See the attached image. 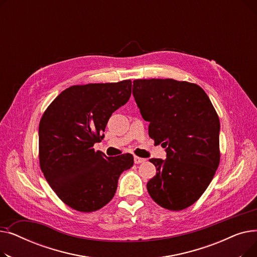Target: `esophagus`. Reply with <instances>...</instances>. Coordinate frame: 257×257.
I'll use <instances>...</instances> for the list:
<instances>
[{"instance_id": "34e87169", "label": "esophagus", "mask_w": 257, "mask_h": 257, "mask_svg": "<svg viewBox=\"0 0 257 257\" xmlns=\"http://www.w3.org/2000/svg\"><path fill=\"white\" fill-rule=\"evenodd\" d=\"M145 161H146V159H145V158H141V157H139V156H136V157H134V163H136L137 165L142 164V163H145Z\"/></svg>"}]
</instances>
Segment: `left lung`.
<instances>
[{
  "label": "left lung",
  "mask_w": 257,
  "mask_h": 257,
  "mask_svg": "<svg viewBox=\"0 0 257 257\" xmlns=\"http://www.w3.org/2000/svg\"><path fill=\"white\" fill-rule=\"evenodd\" d=\"M132 93L149 137L167 148L151 158L156 175L147 183L161 207L182 210L205 192L220 164V119L199 85L174 79H139Z\"/></svg>",
  "instance_id": "left-lung-1"
}]
</instances>
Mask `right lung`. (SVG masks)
Masks as SVG:
<instances>
[{
  "mask_svg": "<svg viewBox=\"0 0 257 257\" xmlns=\"http://www.w3.org/2000/svg\"><path fill=\"white\" fill-rule=\"evenodd\" d=\"M131 80L64 89L39 121V165L52 190L75 210L96 211L109 202L119 175L133 166L129 153L94 151L107 121L131 96Z\"/></svg>",
  "mask_w": 257,
  "mask_h": 257,
  "instance_id": "right-lung-1",
  "label": "right lung"
}]
</instances>
